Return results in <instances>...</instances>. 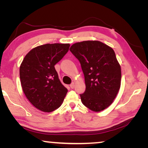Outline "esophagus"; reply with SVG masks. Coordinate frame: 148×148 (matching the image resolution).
<instances>
[{
  "instance_id": "esophagus-1",
  "label": "esophagus",
  "mask_w": 148,
  "mask_h": 148,
  "mask_svg": "<svg viewBox=\"0 0 148 148\" xmlns=\"http://www.w3.org/2000/svg\"><path fill=\"white\" fill-rule=\"evenodd\" d=\"M74 86H75V84L74 83V82H72V83L71 85H70V87H71L72 89H73L74 87Z\"/></svg>"
}]
</instances>
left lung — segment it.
I'll use <instances>...</instances> for the list:
<instances>
[{
    "mask_svg": "<svg viewBox=\"0 0 148 148\" xmlns=\"http://www.w3.org/2000/svg\"><path fill=\"white\" fill-rule=\"evenodd\" d=\"M70 51L84 74L86 89L80 95L82 102L95 112L107 108L121 86V66L114 49L100 41L87 40L74 44Z\"/></svg>",
    "mask_w": 148,
    "mask_h": 148,
    "instance_id": "1",
    "label": "left lung"
}]
</instances>
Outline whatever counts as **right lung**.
Returning a JSON list of instances; mask_svg holds the SVG:
<instances>
[{"mask_svg":"<svg viewBox=\"0 0 148 148\" xmlns=\"http://www.w3.org/2000/svg\"><path fill=\"white\" fill-rule=\"evenodd\" d=\"M69 44H46L32 49L19 68L21 87L27 99L40 111L61 106L68 90L61 84L55 65L69 49Z\"/></svg>","mask_w":148,"mask_h":148,"instance_id":"right-lung-1","label":"right lung"}]
</instances>
